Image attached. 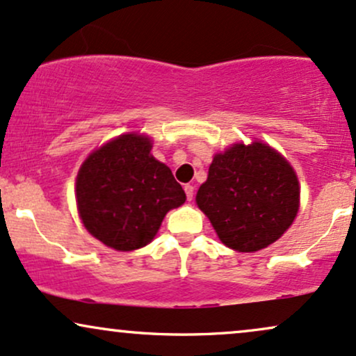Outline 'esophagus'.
Returning <instances> with one entry per match:
<instances>
[{
    "label": "esophagus",
    "instance_id": "obj_1",
    "mask_svg": "<svg viewBox=\"0 0 356 356\" xmlns=\"http://www.w3.org/2000/svg\"><path fill=\"white\" fill-rule=\"evenodd\" d=\"M185 193H186L188 202H191V200H193V195H195V188L191 185H185Z\"/></svg>",
    "mask_w": 356,
    "mask_h": 356
}]
</instances>
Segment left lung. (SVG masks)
<instances>
[{
    "instance_id": "left-lung-1",
    "label": "left lung",
    "mask_w": 356,
    "mask_h": 356,
    "mask_svg": "<svg viewBox=\"0 0 356 356\" xmlns=\"http://www.w3.org/2000/svg\"><path fill=\"white\" fill-rule=\"evenodd\" d=\"M196 204L221 243L253 253L275 243L293 223L300 207L298 178L271 146L236 143L215 154Z\"/></svg>"
}]
</instances>
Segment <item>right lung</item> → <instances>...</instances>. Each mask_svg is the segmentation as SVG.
<instances>
[{"label": "right lung", "instance_id": "add662e5", "mask_svg": "<svg viewBox=\"0 0 356 356\" xmlns=\"http://www.w3.org/2000/svg\"><path fill=\"white\" fill-rule=\"evenodd\" d=\"M152 146L145 135H121L95 149L78 171L79 218L96 240L118 252L148 245L166 213L186 200Z\"/></svg>", "mask_w": 356, "mask_h": 356}]
</instances>
